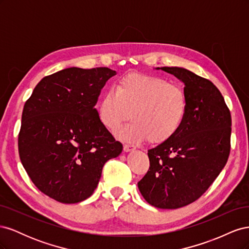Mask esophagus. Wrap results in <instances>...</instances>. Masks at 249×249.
Segmentation results:
<instances>
[{
	"mask_svg": "<svg viewBox=\"0 0 249 249\" xmlns=\"http://www.w3.org/2000/svg\"><path fill=\"white\" fill-rule=\"evenodd\" d=\"M135 147L134 145H130V144H124V152L125 153H129V152H133V150H135Z\"/></svg>",
	"mask_w": 249,
	"mask_h": 249,
	"instance_id": "obj_1",
	"label": "esophagus"
}]
</instances>
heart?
<instances>
[{
    "label": "heart",
    "instance_id": "heart-1",
    "mask_svg": "<svg viewBox=\"0 0 249 249\" xmlns=\"http://www.w3.org/2000/svg\"><path fill=\"white\" fill-rule=\"evenodd\" d=\"M97 117L111 132L129 118L133 122L117 133L129 142L160 144L178 134L188 111L185 92L166 80L141 73H130L120 79L114 90L105 93L97 105Z\"/></svg>",
    "mask_w": 249,
    "mask_h": 249
}]
</instances>
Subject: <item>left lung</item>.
<instances>
[{"label":"left lung","mask_w":249,"mask_h":249,"mask_svg":"<svg viewBox=\"0 0 249 249\" xmlns=\"http://www.w3.org/2000/svg\"><path fill=\"white\" fill-rule=\"evenodd\" d=\"M184 83L185 122L175 137L148 150L149 169L138 182L144 199L178 209L198 199L219 176L231 150V112L218 88L184 67H157Z\"/></svg>","instance_id":"left-lung-1"}]
</instances>
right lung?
I'll use <instances>...</instances> for the list:
<instances>
[{
  "label": "right lung",
  "mask_w": 249,
  "mask_h": 249,
  "mask_svg": "<svg viewBox=\"0 0 249 249\" xmlns=\"http://www.w3.org/2000/svg\"><path fill=\"white\" fill-rule=\"evenodd\" d=\"M116 71L70 67L44 77L26 102L18 135L22 166L51 198L76 203L91 196L104 164L123 152L95 109Z\"/></svg>",
  "instance_id": "obj_1"
}]
</instances>
